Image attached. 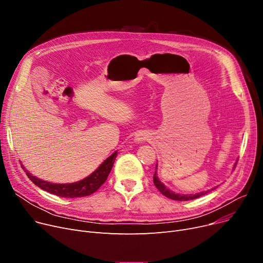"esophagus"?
<instances>
[{
    "label": "esophagus",
    "mask_w": 263,
    "mask_h": 263,
    "mask_svg": "<svg viewBox=\"0 0 263 263\" xmlns=\"http://www.w3.org/2000/svg\"><path fill=\"white\" fill-rule=\"evenodd\" d=\"M147 138H148V135L146 134V133H144V132H140V133H138L137 134L136 136H135V142H137V143H141L142 141H145V140H147Z\"/></svg>",
    "instance_id": "34e87169"
}]
</instances>
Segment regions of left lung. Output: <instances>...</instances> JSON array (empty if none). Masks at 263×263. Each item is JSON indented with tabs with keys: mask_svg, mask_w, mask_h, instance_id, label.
<instances>
[{
	"mask_svg": "<svg viewBox=\"0 0 263 263\" xmlns=\"http://www.w3.org/2000/svg\"><path fill=\"white\" fill-rule=\"evenodd\" d=\"M236 166V162L234 164V166H233V168ZM156 169H157V164H156V167H155ZM153 181H154V185L156 186V189L164 195V196H166L167 198H169V199H172V200H177V201H187V200H192V199H196V198H199V197H201V196H203V195H205L206 193H209L210 191H213L214 189H212V190H210V191H205V192H201V193H198V194H195V195H181V194H177V193H174V192H172V191H170L169 189H167V187L165 186V184L164 183H161L160 181H159V179H158V177H157V170H155V173H154V176H153ZM216 189V187H215Z\"/></svg>",
	"mask_w": 263,
	"mask_h": 263,
	"instance_id": "8db88e82",
	"label": "left lung"
}]
</instances>
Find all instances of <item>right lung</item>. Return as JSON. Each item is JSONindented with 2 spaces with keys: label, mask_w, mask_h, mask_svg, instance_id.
<instances>
[{
  "label": "right lung",
  "mask_w": 263,
  "mask_h": 263,
  "mask_svg": "<svg viewBox=\"0 0 263 263\" xmlns=\"http://www.w3.org/2000/svg\"><path fill=\"white\" fill-rule=\"evenodd\" d=\"M117 155H118V151L112 153L101 166L90 174L89 177L84 178L81 181L74 182V183H68V184H54V183H50V182L41 180L39 178L34 177L33 174H31L26 168L23 167V165L21 166L24 169V171L27 172L29 179L36 186H39L40 189L60 197L78 198V197H85V196L92 195L105 183L112 167H114Z\"/></svg>",
  "instance_id": "obj_1"
}]
</instances>
